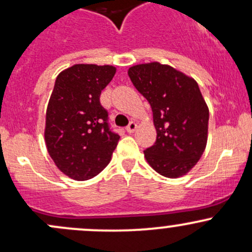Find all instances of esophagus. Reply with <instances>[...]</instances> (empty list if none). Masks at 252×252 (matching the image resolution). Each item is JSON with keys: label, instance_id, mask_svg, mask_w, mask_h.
<instances>
[{"label": "esophagus", "instance_id": "1", "mask_svg": "<svg viewBox=\"0 0 252 252\" xmlns=\"http://www.w3.org/2000/svg\"><path fill=\"white\" fill-rule=\"evenodd\" d=\"M136 128H137V124L135 123V122H130V123H129V126L126 128V130L128 131L129 134H131V132H134L135 130H136Z\"/></svg>", "mask_w": 252, "mask_h": 252}]
</instances>
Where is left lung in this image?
<instances>
[{
  "label": "left lung",
  "mask_w": 252,
  "mask_h": 252,
  "mask_svg": "<svg viewBox=\"0 0 252 252\" xmlns=\"http://www.w3.org/2000/svg\"><path fill=\"white\" fill-rule=\"evenodd\" d=\"M128 75L153 111L157 141L146 160L168 178L184 176L197 164L208 136L209 110L197 82L159 62L129 68Z\"/></svg>",
  "instance_id": "1"
}]
</instances>
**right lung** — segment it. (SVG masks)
<instances>
[{"label": "right lung", "mask_w": 252, "mask_h": 252, "mask_svg": "<svg viewBox=\"0 0 252 252\" xmlns=\"http://www.w3.org/2000/svg\"><path fill=\"white\" fill-rule=\"evenodd\" d=\"M116 74L112 65L75 64L59 74L46 110L45 143L64 175L87 181L111 160L120 135L110 129L101 91Z\"/></svg>", "instance_id": "right-lung-1"}]
</instances>
